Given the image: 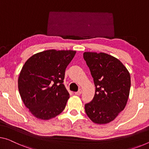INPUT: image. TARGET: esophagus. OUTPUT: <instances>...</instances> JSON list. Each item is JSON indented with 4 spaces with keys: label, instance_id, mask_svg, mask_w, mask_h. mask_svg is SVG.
Listing matches in <instances>:
<instances>
[{
    "label": "esophagus",
    "instance_id": "34e87169",
    "mask_svg": "<svg viewBox=\"0 0 149 149\" xmlns=\"http://www.w3.org/2000/svg\"><path fill=\"white\" fill-rule=\"evenodd\" d=\"M81 93H82V90H81V89H80V90H79V91H77V92H75V93H74L75 95H78V96H79L80 95H81Z\"/></svg>",
    "mask_w": 149,
    "mask_h": 149
}]
</instances>
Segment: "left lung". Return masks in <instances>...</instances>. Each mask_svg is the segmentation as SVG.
<instances>
[{
  "mask_svg": "<svg viewBox=\"0 0 149 149\" xmlns=\"http://www.w3.org/2000/svg\"><path fill=\"white\" fill-rule=\"evenodd\" d=\"M83 57L96 86L92 101L84 105L85 112L93 123L107 124L114 120L127 103L130 73L118 59L104 52H85Z\"/></svg>",
  "mask_w": 149,
  "mask_h": 149,
  "instance_id": "left-lung-1",
  "label": "left lung"
}]
</instances>
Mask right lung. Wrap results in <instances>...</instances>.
Here are the masks:
<instances>
[{
  "mask_svg": "<svg viewBox=\"0 0 149 149\" xmlns=\"http://www.w3.org/2000/svg\"><path fill=\"white\" fill-rule=\"evenodd\" d=\"M76 51L47 50L26 61L18 87L25 106L36 118L49 120L65 109L69 93L63 84L66 68Z\"/></svg>",
  "mask_w": 149,
  "mask_h": 149,
  "instance_id": "right-lung-1",
  "label": "right lung"
}]
</instances>
